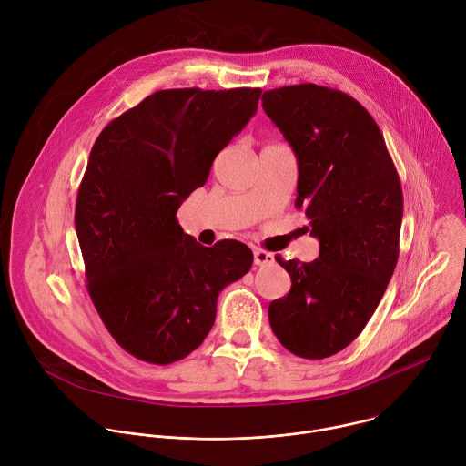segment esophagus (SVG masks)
Listing matches in <instances>:
<instances>
[{"label":"esophagus","mask_w":466,"mask_h":466,"mask_svg":"<svg viewBox=\"0 0 466 466\" xmlns=\"http://www.w3.org/2000/svg\"><path fill=\"white\" fill-rule=\"evenodd\" d=\"M254 263L259 265V268H263V265H271V263H275V254H271L268 250L256 248L254 250Z\"/></svg>","instance_id":"1"}]
</instances>
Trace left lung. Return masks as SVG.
I'll use <instances>...</instances> for the list:
<instances>
[{
	"label": "left lung",
	"instance_id": "8db88e82",
	"mask_svg": "<svg viewBox=\"0 0 466 466\" xmlns=\"http://www.w3.org/2000/svg\"><path fill=\"white\" fill-rule=\"evenodd\" d=\"M261 106L291 146L297 207L319 258L280 261L291 291L269 304L279 341L322 360L349 347L378 308L398 259L402 186L376 121L350 96L319 85L265 92Z\"/></svg>",
	"mask_w": 466,
	"mask_h": 466
}]
</instances>
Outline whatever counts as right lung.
Wrapping results in <instances>:
<instances>
[{"label": "right lung", "mask_w": 466, "mask_h": 466, "mask_svg": "<svg viewBox=\"0 0 466 466\" xmlns=\"http://www.w3.org/2000/svg\"><path fill=\"white\" fill-rule=\"evenodd\" d=\"M259 88L162 90L96 140L76 207L88 293L112 338L167 365L205 341L219 293L252 268L247 245L203 247L177 210L258 110Z\"/></svg>", "instance_id": "1"}]
</instances>
